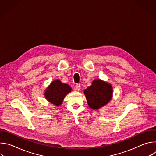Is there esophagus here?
Here are the masks:
<instances>
[{
	"label": "esophagus",
	"instance_id": "obj_1",
	"mask_svg": "<svg viewBox=\"0 0 156 156\" xmlns=\"http://www.w3.org/2000/svg\"><path fill=\"white\" fill-rule=\"evenodd\" d=\"M80 89H81V86H80V84H76L75 85V90H76V91H80Z\"/></svg>",
	"mask_w": 156,
	"mask_h": 156
}]
</instances>
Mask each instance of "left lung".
I'll return each mask as SVG.
<instances>
[{"mask_svg": "<svg viewBox=\"0 0 156 156\" xmlns=\"http://www.w3.org/2000/svg\"><path fill=\"white\" fill-rule=\"evenodd\" d=\"M112 85L99 79L94 80L91 86L84 91L89 107L94 110L108 104L112 98Z\"/></svg>", "mask_w": 156, "mask_h": 156, "instance_id": "8db88e82", "label": "left lung"}]
</instances>
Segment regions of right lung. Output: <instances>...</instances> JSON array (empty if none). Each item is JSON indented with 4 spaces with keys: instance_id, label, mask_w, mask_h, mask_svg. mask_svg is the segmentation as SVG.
<instances>
[{
    "instance_id": "obj_1",
    "label": "right lung",
    "mask_w": 156,
    "mask_h": 156,
    "mask_svg": "<svg viewBox=\"0 0 156 156\" xmlns=\"http://www.w3.org/2000/svg\"><path fill=\"white\" fill-rule=\"evenodd\" d=\"M72 91V87L67 84H63L60 80L52 81L44 93L46 99L55 106L62 104L65 96Z\"/></svg>"
}]
</instances>
